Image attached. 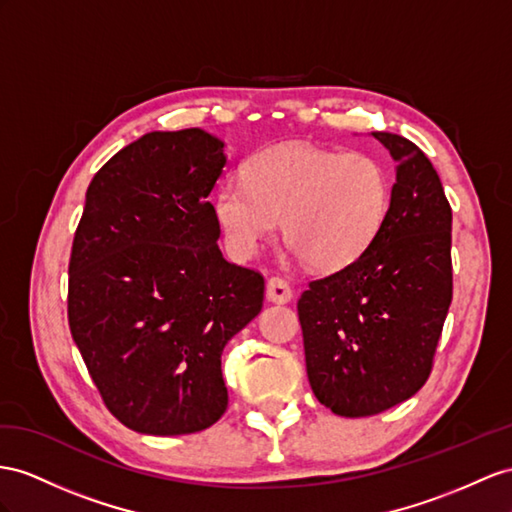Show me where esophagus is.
<instances>
[{
  "label": "esophagus",
  "instance_id": "esophagus-1",
  "mask_svg": "<svg viewBox=\"0 0 512 512\" xmlns=\"http://www.w3.org/2000/svg\"><path fill=\"white\" fill-rule=\"evenodd\" d=\"M292 296H294L292 287H290V283H287L285 279L272 277V279L268 281V285H266V298L270 300V303H274V305H285V303H290Z\"/></svg>",
  "mask_w": 512,
  "mask_h": 512
}]
</instances>
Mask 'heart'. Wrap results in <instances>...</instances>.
Masks as SVG:
<instances>
[{"label": "heart", "instance_id": "1", "mask_svg": "<svg viewBox=\"0 0 512 512\" xmlns=\"http://www.w3.org/2000/svg\"><path fill=\"white\" fill-rule=\"evenodd\" d=\"M242 179L218 186L212 212L238 259H251L281 220L285 240L313 270H342L381 235L391 179L378 157L320 149L303 142L255 153Z\"/></svg>", "mask_w": 512, "mask_h": 512}]
</instances>
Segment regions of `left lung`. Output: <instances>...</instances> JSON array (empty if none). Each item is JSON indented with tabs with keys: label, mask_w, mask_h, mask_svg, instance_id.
Instances as JSON below:
<instances>
[{
	"label": "left lung",
	"mask_w": 512,
	"mask_h": 512,
	"mask_svg": "<svg viewBox=\"0 0 512 512\" xmlns=\"http://www.w3.org/2000/svg\"><path fill=\"white\" fill-rule=\"evenodd\" d=\"M372 136L398 164L385 227L298 300L309 385L344 417L383 413L424 387L452 303V207L437 170L411 140Z\"/></svg>",
	"instance_id": "8db88e82"
}]
</instances>
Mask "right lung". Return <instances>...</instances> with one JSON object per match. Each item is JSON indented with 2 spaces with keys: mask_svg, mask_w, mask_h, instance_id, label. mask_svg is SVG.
Instances as JSON below:
<instances>
[{
  "mask_svg": "<svg viewBox=\"0 0 512 512\" xmlns=\"http://www.w3.org/2000/svg\"><path fill=\"white\" fill-rule=\"evenodd\" d=\"M225 142L151 131L99 168L69 261V326L108 411L142 435H190L227 411L220 355L264 305L229 264L207 201Z\"/></svg>",
  "mask_w": 512,
  "mask_h": 512,
  "instance_id": "right-lung-1",
  "label": "right lung"
}]
</instances>
